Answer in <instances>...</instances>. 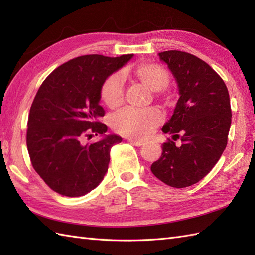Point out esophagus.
<instances>
[{
    "mask_svg": "<svg viewBox=\"0 0 255 255\" xmlns=\"http://www.w3.org/2000/svg\"><path fill=\"white\" fill-rule=\"evenodd\" d=\"M128 142H130L133 145H137V147H141L143 144V141H141V140H136V139H128Z\"/></svg>",
    "mask_w": 255,
    "mask_h": 255,
    "instance_id": "1",
    "label": "esophagus"
}]
</instances>
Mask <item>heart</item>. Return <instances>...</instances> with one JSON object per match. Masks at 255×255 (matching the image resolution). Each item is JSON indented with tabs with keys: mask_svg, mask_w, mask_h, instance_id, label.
Segmentation results:
<instances>
[{
	"mask_svg": "<svg viewBox=\"0 0 255 255\" xmlns=\"http://www.w3.org/2000/svg\"><path fill=\"white\" fill-rule=\"evenodd\" d=\"M129 78L141 83L150 91L159 92L165 89L170 81L167 70L159 63L143 62L130 71L108 78L102 89V99L110 108H117L124 101L123 79ZM162 119L161 112L155 107L145 110L127 108L114 117L113 127L119 133L131 138H144L152 132Z\"/></svg>",
	"mask_w": 255,
	"mask_h": 255,
	"instance_id": "b5f03b06",
	"label": "heart"
}]
</instances>
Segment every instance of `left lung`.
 <instances>
[{
    "label": "left lung",
    "mask_w": 255,
    "mask_h": 255,
    "mask_svg": "<svg viewBox=\"0 0 255 255\" xmlns=\"http://www.w3.org/2000/svg\"><path fill=\"white\" fill-rule=\"evenodd\" d=\"M178 86V99L172 117L162 131L181 140L176 146L167 139L161 158L151 172L166 185L183 188L205 177L217 163L228 142L231 107L228 89L209 64L188 52L159 53Z\"/></svg>",
    "instance_id": "8db88e82"
}]
</instances>
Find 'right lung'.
Listing matches in <instances>:
<instances>
[{"label":"right lung","instance_id":"obj_1","mask_svg":"<svg viewBox=\"0 0 255 255\" xmlns=\"http://www.w3.org/2000/svg\"><path fill=\"white\" fill-rule=\"evenodd\" d=\"M133 55L111 58L85 55L61 64L48 75L32 102L26 143L32 167L52 191L79 197L104 178L116 134L106 136L105 115L100 105L105 80ZM92 133L104 135L94 144L80 140Z\"/></svg>","mask_w":255,"mask_h":255}]
</instances>
